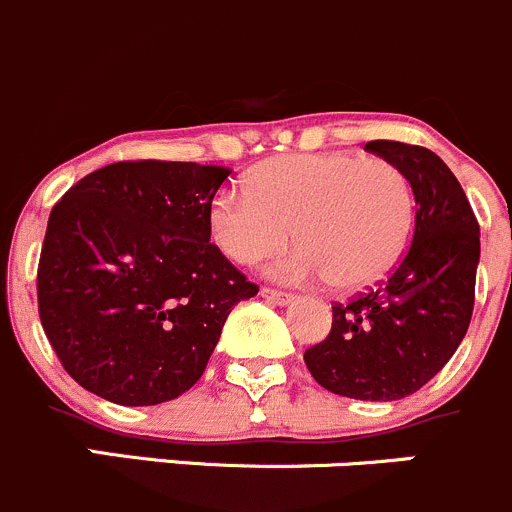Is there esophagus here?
Returning <instances> with one entry per match:
<instances>
[{"mask_svg":"<svg viewBox=\"0 0 512 512\" xmlns=\"http://www.w3.org/2000/svg\"><path fill=\"white\" fill-rule=\"evenodd\" d=\"M260 294L262 297L267 299V302H272V304H280V307H285V304H289L292 302V294H287V292H280V289H270V287H262L260 289Z\"/></svg>","mask_w":512,"mask_h":512,"instance_id":"esophagus-1","label":"esophagus"}]
</instances>
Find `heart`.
I'll use <instances>...</instances> for the list:
<instances>
[{"label": "heart", "instance_id": "heart-1", "mask_svg": "<svg viewBox=\"0 0 512 512\" xmlns=\"http://www.w3.org/2000/svg\"><path fill=\"white\" fill-rule=\"evenodd\" d=\"M414 188L396 163L354 153H294L260 165L250 188H223L210 200L208 225L230 260L252 265L287 242L265 265L270 277L361 289L404 252L414 227Z\"/></svg>", "mask_w": 512, "mask_h": 512}]
</instances>
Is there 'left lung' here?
Returning <instances> with one entry per match:
<instances>
[{
  "instance_id": "8db88e82",
  "label": "left lung",
  "mask_w": 512,
  "mask_h": 512,
  "mask_svg": "<svg viewBox=\"0 0 512 512\" xmlns=\"http://www.w3.org/2000/svg\"><path fill=\"white\" fill-rule=\"evenodd\" d=\"M414 188L416 227L389 280L332 307V332L304 352L319 386L359 401L414 394L446 366L471 324L480 227L461 183L433 151L371 141Z\"/></svg>"
}]
</instances>
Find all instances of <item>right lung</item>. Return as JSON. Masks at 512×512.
Listing matches in <instances>:
<instances>
[{"label": "right lung", "instance_id": "1", "mask_svg": "<svg viewBox=\"0 0 512 512\" xmlns=\"http://www.w3.org/2000/svg\"><path fill=\"white\" fill-rule=\"evenodd\" d=\"M227 168L123 160L54 205L36 294L46 337L91 394L121 406L178 399L203 376L227 314L257 287L210 245Z\"/></svg>", "mask_w": 512, "mask_h": 512}]
</instances>
